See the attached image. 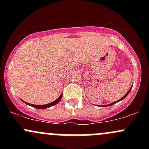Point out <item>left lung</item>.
<instances>
[{
	"mask_svg": "<svg viewBox=\"0 0 149 149\" xmlns=\"http://www.w3.org/2000/svg\"><path fill=\"white\" fill-rule=\"evenodd\" d=\"M132 88H131L130 89V90H129V91H128V92H127V93H126V94H125V95H124V96H123V97H122V98H121V99H120V100H119L116 101V102H113V103H111V104H108V105H103V106H102V107H109V106H111V105H113V104H114L117 103V102H120V101H121V100H124V99H125V97H127V95H128V94H129V93H130V90H131V89H132ZM101 107H102V106H101Z\"/></svg>",
	"mask_w": 149,
	"mask_h": 149,
	"instance_id": "1",
	"label": "left lung"
}]
</instances>
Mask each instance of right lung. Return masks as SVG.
Wrapping results in <instances>:
<instances>
[{
  "mask_svg": "<svg viewBox=\"0 0 149 149\" xmlns=\"http://www.w3.org/2000/svg\"><path fill=\"white\" fill-rule=\"evenodd\" d=\"M61 97H62V94L59 96V98L57 99V100H56L55 101H54L53 102H51V103L49 104H45V105H35V104H29L27 103V102H24V101H22L23 102H24L26 104H28V105L29 106H31V107H33L34 108H36V109H47V108L49 107H52V106L54 105H56L57 103H59V102H60V100H61Z\"/></svg>",
  "mask_w": 149,
  "mask_h": 149,
  "instance_id": "right-lung-1",
  "label": "right lung"
}]
</instances>
